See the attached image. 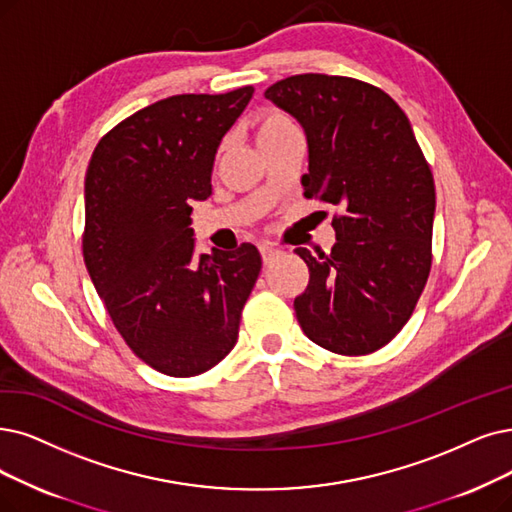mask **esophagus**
Masks as SVG:
<instances>
[{"label": "esophagus", "mask_w": 512, "mask_h": 512, "mask_svg": "<svg viewBox=\"0 0 512 512\" xmlns=\"http://www.w3.org/2000/svg\"><path fill=\"white\" fill-rule=\"evenodd\" d=\"M279 254H281V250H279V248H275V245H271V243H264V245H260V256H262V262H264V264L273 262Z\"/></svg>", "instance_id": "34e87169"}]
</instances>
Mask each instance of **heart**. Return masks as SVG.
I'll use <instances>...</instances> for the list:
<instances>
[{
  "instance_id": "obj_1",
  "label": "heart",
  "mask_w": 512,
  "mask_h": 512,
  "mask_svg": "<svg viewBox=\"0 0 512 512\" xmlns=\"http://www.w3.org/2000/svg\"><path fill=\"white\" fill-rule=\"evenodd\" d=\"M294 130H298V128H296V124H294V121H292L288 115H283V113H279V111L264 113V115L258 119L256 132H254L256 145H260V142L273 140V138H277V136L288 134V132H294Z\"/></svg>"
}]
</instances>
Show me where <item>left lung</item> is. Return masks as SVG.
Instances as JSON below:
<instances>
[{"label":"left lung","instance_id":"8db88e82","mask_svg":"<svg viewBox=\"0 0 512 512\" xmlns=\"http://www.w3.org/2000/svg\"><path fill=\"white\" fill-rule=\"evenodd\" d=\"M264 98L304 130V195L338 208L332 252L296 250L311 273L298 323L332 353H374L401 332L431 273L435 182L410 119L380 88L338 75L285 77Z\"/></svg>","mask_w":512,"mask_h":512}]
</instances>
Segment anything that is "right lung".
I'll use <instances>...</instances> for the list:
<instances>
[{
	"label": "right lung",
	"mask_w": 512,
	"mask_h": 512,
	"mask_svg": "<svg viewBox=\"0 0 512 512\" xmlns=\"http://www.w3.org/2000/svg\"><path fill=\"white\" fill-rule=\"evenodd\" d=\"M254 88L157 100L102 138L86 172L84 262L117 332L157 372L212 370L237 342L262 260L252 243L195 254L191 203Z\"/></svg>",
	"instance_id": "1"
}]
</instances>
